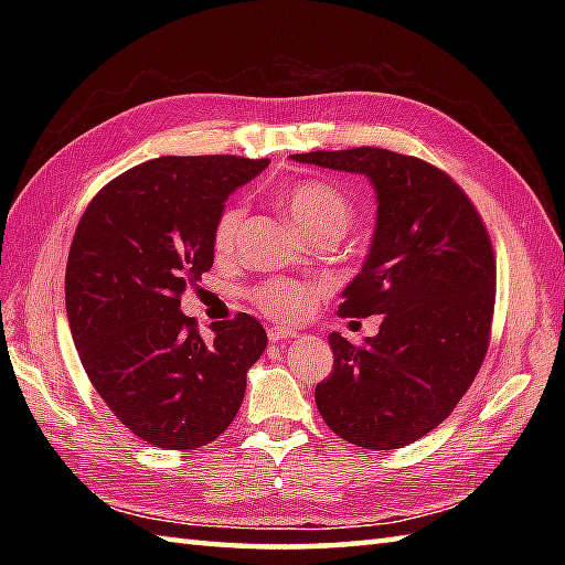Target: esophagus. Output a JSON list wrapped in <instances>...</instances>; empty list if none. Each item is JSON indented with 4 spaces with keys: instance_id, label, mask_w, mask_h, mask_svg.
<instances>
[{
    "instance_id": "esophagus-1",
    "label": "esophagus",
    "mask_w": 565,
    "mask_h": 565,
    "mask_svg": "<svg viewBox=\"0 0 565 565\" xmlns=\"http://www.w3.org/2000/svg\"><path fill=\"white\" fill-rule=\"evenodd\" d=\"M269 340L271 342H279V340H294L296 338V330L294 328H281V326H274V328H269Z\"/></svg>"
}]
</instances>
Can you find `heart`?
Segmentation results:
<instances>
[{
    "instance_id": "obj_1",
    "label": "heart",
    "mask_w": 565,
    "mask_h": 565,
    "mask_svg": "<svg viewBox=\"0 0 565 565\" xmlns=\"http://www.w3.org/2000/svg\"><path fill=\"white\" fill-rule=\"evenodd\" d=\"M281 203L286 215H289L294 225L306 237H342L352 223L350 199L340 189L326 182H316V179H308V182H298L286 189ZM243 221L245 209L239 203L225 206L213 227V247L218 252H231L237 243L239 231H243ZM320 294L322 289L313 284L276 279L259 286L255 291V301L264 313L276 320H301L313 310Z\"/></svg>"
}]
</instances>
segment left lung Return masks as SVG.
<instances>
[{"label": "left lung", "mask_w": 565, "mask_h": 565, "mask_svg": "<svg viewBox=\"0 0 565 565\" xmlns=\"http://www.w3.org/2000/svg\"><path fill=\"white\" fill-rule=\"evenodd\" d=\"M364 174L376 194L369 255L342 291L344 318L381 316L364 347L332 332L316 405L334 435L401 449L435 429L483 364L495 306L493 245L473 203L437 167L381 148L291 154Z\"/></svg>", "instance_id": "8db88e82"}]
</instances>
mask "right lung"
<instances>
[{
    "label": "right lung",
    "instance_id": "1",
    "mask_svg": "<svg viewBox=\"0 0 565 565\" xmlns=\"http://www.w3.org/2000/svg\"><path fill=\"white\" fill-rule=\"evenodd\" d=\"M269 160H148L106 184L72 237L65 306L92 386L160 449L206 447L233 423L267 332L247 313L203 340L179 296L213 264V227Z\"/></svg>",
    "mask_w": 565,
    "mask_h": 565
}]
</instances>
